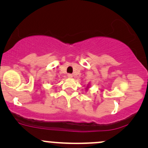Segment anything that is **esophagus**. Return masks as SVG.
Listing matches in <instances>:
<instances>
[{
  "mask_svg": "<svg viewBox=\"0 0 148 148\" xmlns=\"http://www.w3.org/2000/svg\"><path fill=\"white\" fill-rule=\"evenodd\" d=\"M67 76H68L69 78H72V76H73V75H72V74H67Z\"/></svg>",
  "mask_w": 148,
  "mask_h": 148,
  "instance_id": "34e87169",
  "label": "esophagus"
}]
</instances>
